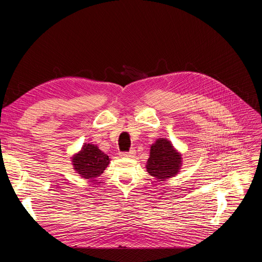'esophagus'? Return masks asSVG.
<instances>
[{
    "label": "esophagus",
    "mask_w": 262,
    "mask_h": 262,
    "mask_svg": "<svg viewBox=\"0 0 262 262\" xmlns=\"http://www.w3.org/2000/svg\"><path fill=\"white\" fill-rule=\"evenodd\" d=\"M136 155V151L135 150H129L128 152H122V154H120V157L121 158H133L134 156Z\"/></svg>",
    "instance_id": "34e87169"
}]
</instances>
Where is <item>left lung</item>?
<instances>
[{"label":"left lung","mask_w":262,"mask_h":262,"mask_svg":"<svg viewBox=\"0 0 262 262\" xmlns=\"http://www.w3.org/2000/svg\"><path fill=\"white\" fill-rule=\"evenodd\" d=\"M182 155L167 138H159L150 146L146 171L160 181L175 177L182 167Z\"/></svg>","instance_id":"left-lung-1"}]
</instances>
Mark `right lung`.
<instances>
[{
    "label": "right lung",
    "instance_id": "add662e5",
    "mask_svg": "<svg viewBox=\"0 0 262 262\" xmlns=\"http://www.w3.org/2000/svg\"><path fill=\"white\" fill-rule=\"evenodd\" d=\"M70 160L74 172L85 179H94L100 176L111 162V159L97 145L91 143H84Z\"/></svg>",
    "mask_w": 262,
    "mask_h": 262
}]
</instances>
